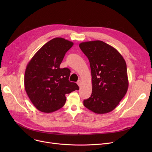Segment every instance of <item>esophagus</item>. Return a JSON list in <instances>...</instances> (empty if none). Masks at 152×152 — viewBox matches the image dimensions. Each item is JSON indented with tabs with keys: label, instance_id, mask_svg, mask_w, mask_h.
<instances>
[{
	"label": "esophagus",
	"instance_id": "esophagus-1",
	"mask_svg": "<svg viewBox=\"0 0 152 152\" xmlns=\"http://www.w3.org/2000/svg\"><path fill=\"white\" fill-rule=\"evenodd\" d=\"M77 85H78L79 87H81V85H82V82H81V81L79 80V81L77 82Z\"/></svg>",
	"mask_w": 152,
	"mask_h": 152
}]
</instances>
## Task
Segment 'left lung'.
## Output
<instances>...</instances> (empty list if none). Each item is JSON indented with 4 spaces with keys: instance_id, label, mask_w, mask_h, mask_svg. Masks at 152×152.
<instances>
[{
    "instance_id": "1",
    "label": "left lung",
    "mask_w": 152,
    "mask_h": 152,
    "mask_svg": "<svg viewBox=\"0 0 152 152\" xmlns=\"http://www.w3.org/2000/svg\"><path fill=\"white\" fill-rule=\"evenodd\" d=\"M79 47L89 60L92 75V94L84 105L95 113H109L128 89L126 61L116 49L101 41L83 42Z\"/></svg>"
}]
</instances>
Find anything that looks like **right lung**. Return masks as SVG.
<instances>
[{"mask_svg":"<svg viewBox=\"0 0 152 152\" xmlns=\"http://www.w3.org/2000/svg\"><path fill=\"white\" fill-rule=\"evenodd\" d=\"M73 42L55 37L44 44L28 63L25 73V88L34 106L44 113H52L63 107L65 95L78 86L68 80L70 70L60 68L66 52Z\"/></svg>","mask_w":152,"mask_h":152,"instance_id":"right-lung-1","label":"right lung"}]
</instances>
